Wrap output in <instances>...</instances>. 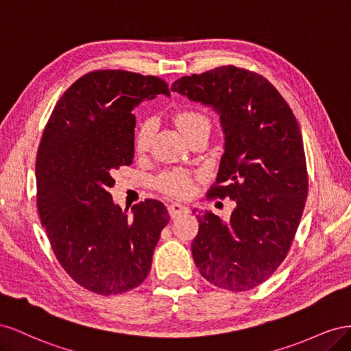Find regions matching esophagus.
Here are the masks:
<instances>
[{
    "instance_id": "esophagus-1",
    "label": "esophagus",
    "mask_w": 351,
    "mask_h": 351,
    "mask_svg": "<svg viewBox=\"0 0 351 351\" xmlns=\"http://www.w3.org/2000/svg\"><path fill=\"white\" fill-rule=\"evenodd\" d=\"M168 212H169V217H171V218H177V217H180V215L187 214L189 208L184 206L183 204H177V202H174V204H171V205L168 206Z\"/></svg>"
}]
</instances>
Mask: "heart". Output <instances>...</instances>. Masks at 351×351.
Instances as JSON below:
<instances>
[{
    "label": "heart",
    "mask_w": 351,
    "mask_h": 351,
    "mask_svg": "<svg viewBox=\"0 0 351 351\" xmlns=\"http://www.w3.org/2000/svg\"><path fill=\"white\" fill-rule=\"evenodd\" d=\"M174 121L177 127L184 136L192 133L200 127H210V121L205 114H202L195 110H183L178 111L174 115ZM155 125L152 120H145L134 136V149L136 152H145L151 145L152 136H154ZM158 186L165 193L174 195V196H186L192 190L190 180L182 173H165L158 178Z\"/></svg>",
    "instance_id": "obj_1"
}]
</instances>
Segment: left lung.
Returning a JSON list of instances; mask_svg holds the SVG:
<instances>
[{
  "instance_id": "obj_1",
  "label": "left lung",
  "mask_w": 351,
  "mask_h": 351,
  "mask_svg": "<svg viewBox=\"0 0 351 351\" xmlns=\"http://www.w3.org/2000/svg\"><path fill=\"white\" fill-rule=\"evenodd\" d=\"M171 90L219 114L224 155L208 193L236 202L228 221L197 212L193 261L219 289L252 290L285 259L303 214L307 169L300 127L267 79L234 66L180 77Z\"/></svg>"
}]
</instances>
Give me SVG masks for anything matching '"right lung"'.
Wrapping results in <instances>:
<instances>
[{"mask_svg":"<svg viewBox=\"0 0 351 351\" xmlns=\"http://www.w3.org/2000/svg\"><path fill=\"white\" fill-rule=\"evenodd\" d=\"M168 84L124 70L84 74L64 92L42 134L36 156L40 224L61 267L101 295L141 285L169 215L162 202L146 199L132 217L108 192L112 174L134 156L133 110Z\"/></svg>","mask_w":351,"mask_h":351,"instance_id":"obj_1","label":"right lung"}]
</instances>
